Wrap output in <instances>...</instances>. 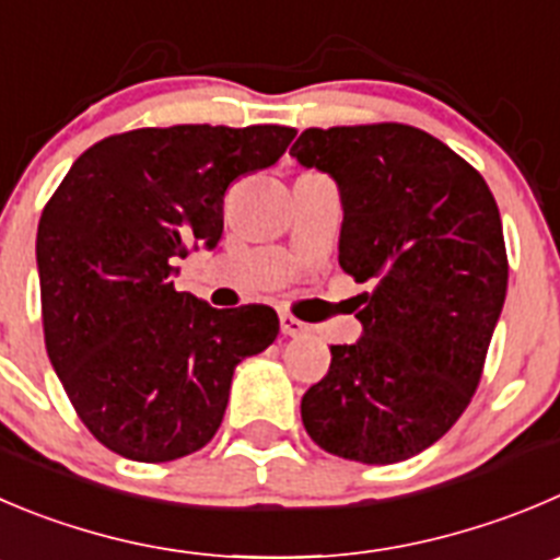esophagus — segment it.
Wrapping results in <instances>:
<instances>
[{"mask_svg": "<svg viewBox=\"0 0 560 560\" xmlns=\"http://www.w3.org/2000/svg\"><path fill=\"white\" fill-rule=\"evenodd\" d=\"M280 329H283V335H291V338H302L311 327L305 322H300V318L291 316V313H280Z\"/></svg>", "mask_w": 560, "mask_h": 560, "instance_id": "1", "label": "esophagus"}]
</instances>
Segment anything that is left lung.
<instances>
[{"label":"left lung","mask_w":560,"mask_h":560,"mask_svg":"<svg viewBox=\"0 0 560 560\" xmlns=\"http://www.w3.org/2000/svg\"><path fill=\"white\" fill-rule=\"evenodd\" d=\"M302 167L332 175L338 260L357 283L363 338L332 346L302 423L340 459L393 465L434 445L470 404L505 302L509 258L487 180L415 126L305 129Z\"/></svg>","instance_id":"8db88e82"}]
</instances>
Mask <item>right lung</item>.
<instances>
[{
    "mask_svg": "<svg viewBox=\"0 0 560 560\" xmlns=\"http://www.w3.org/2000/svg\"><path fill=\"white\" fill-rule=\"evenodd\" d=\"M289 126H170L82 153L37 225L49 360L90 434L135 462L203 448L244 357L280 332L266 305L217 311L175 291V260L217 247L222 197L271 167Z\"/></svg>",
    "mask_w": 560,
    "mask_h": 560,
    "instance_id": "right-lung-1",
    "label": "right lung"
}]
</instances>
